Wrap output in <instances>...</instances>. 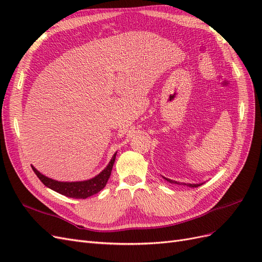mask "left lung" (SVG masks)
I'll list each match as a JSON object with an SVG mask.
<instances>
[{
	"mask_svg": "<svg viewBox=\"0 0 262 262\" xmlns=\"http://www.w3.org/2000/svg\"><path fill=\"white\" fill-rule=\"evenodd\" d=\"M165 180H167L168 182H170V184H175V185H182V186H188V187H191V188H195V187H199L201 185H203L202 182L201 184H186V182H179V181H175V180H171V179H168V178H165L163 177Z\"/></svg>",
	"mask_w": 262,
	"mask_h": 262,
	"instance_id": "8db88e82",
	"label": "left lung"
}]
</instances>
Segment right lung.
<instances>
[{
    "label": "right lung",
    "mask_w": 262,
    "mask_h": 262,
    "mask_svg": "<svg viewBox=\"0 0 262 262\" xmlns=\"http://www.w3.org/2000/svg\"><path fill=\"white\" fill-rule=\"evenodd\" d=\"M116 155H117V152L114 154L112 161H110L109 164L106 166V168L101 172H99L97 176L84 181H72V182L58 181V180H54L43 176L42 173L39 172L34 167V166H31V168H33L37 177L40 179L42 184L46 187L54 190L55 192L69 198H74V199H86V198L98 193L101 189L105 188L110 175H112Z\"/></svg>",
    "instance_id": "right-lung-1"
}]
</instances>
